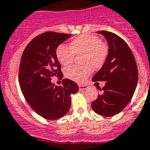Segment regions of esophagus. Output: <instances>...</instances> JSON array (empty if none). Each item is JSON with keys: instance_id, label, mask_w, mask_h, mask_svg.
Wrapping results in <instances>:
<instances>
[{"instance_id": "esophagus-1", "label": "esophagus", "mask_w": 150, "mask_h": 150, "mask_svg": "<svg viewBox=\"0 0 150 150\" xmlns=\"http://www.w3.org/2000/svg\"><path fill=\"white\" fill-rule=\"evenodd\" d=\"M79 87L80 90H86V89L88 88V86L87 85H79Z\"/></svg>"}]
</instances>
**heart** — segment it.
<instances>
[{"mask_svg":"<svg viewBox=\"0 0 150 150\" xmlns=\"http://www.w3.org/2000/svg\"><path fill=\"white\" fill-rule=\"evenodd\" d=\"M108 52V46L98 36L84 34L72 40L70 47L60 44L56 49L55 54L59 63L66 66L73 63L75 55H82L81 61L84 66H70L65 71L67 78L81 83L91 74L93 68L98 69L103 66Z\"/></svg>","mask_w":150,"mask_h":150,"instance_id":"b5f03b06","label":"heart"}]
</instances>
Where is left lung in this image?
I'll return each mask as SVG.
<instances>
[{
    "instance_id": "1",
    "label": "left lung",
    "mask_w": 150,
    "mask_h": 150,
    "mask_svg": "<svg viewBox=\"0 0 150 150\" xmlns=\"http://www.w3.org/2000/svg\"><path fill=\"white\" fill-rule=\"evenodd\" d=\"M109 44L104 64L93 77V81H106L100 89L101 94L92 103V109L98 115L110 117L120 113L131 100L138 82L136 60L127 43L116 34L98 31Z\"/></svg>"
}]
</instances>
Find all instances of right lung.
<instances>
[{"instance_id":"add662e5","label":"right lung","mask_w":150,"mask_h":150,"mask_svg":"<svg viewBox=\"0 0 150 150\" xmlns=\"http://www.w3.org/2000/svg\"><path fill=\"white\" fill-rule=\"evenodd\" d=\"M61 33H43L35 37L25 47L19 70V82L25 100L38 115L47 120L64 116L71 106V94L79 87L68 79L63 86L54 85L52 77L63 74L55 54L57 47L71 37Z\"/></svg>"}]
</instances>
